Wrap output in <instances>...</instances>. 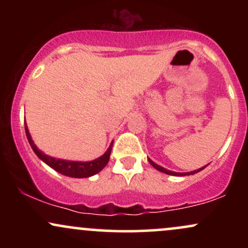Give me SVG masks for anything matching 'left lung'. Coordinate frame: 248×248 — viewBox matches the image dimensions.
I'll return each mask as SVG.
<instances>
[{
    "label": "left lung",
    "mask_w": 248,
    "mask_h": 248,
    "mask_svg": "<svg viewBox=\"0 0 248 248\" xmlns=\"http://www.w3.org/2000/svg\"><path fill=\"white\" fill-rule=\"evenodd\" d=\"M148 161H149V163L152 164V166H153L154 168H155L156 170H158V171H161V172L167 173V175H171V176H189V175H195V173H197L198 171H201V170H203L204 168H206V166H205V167H202V168H199V169H197V170H193V171H189V172H175V171H171V170L166 169V168L158 166V164H156L155 162H153L152 160H150V158H148Z\"/></svg>",
    "instance_id": "1"
}]
</instances>
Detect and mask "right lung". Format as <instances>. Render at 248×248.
<instances>
[{"mask_svg": "<svg viewBox=\"0 0 248 248\" xmlns=\"http://www.w3.org/2000/svg\"><path fill=\"white\" fill-rule=\"evenodd\" d=\"M25 126V134H27L28 141H29L31 148L35 152V154L38 156L41 160L46 163L47 166L55 169L56 171L64 176H69V177H75V178H86L91 177V176L95 175V173L100 172L106 164L109 161L110 152H112L113 142L109 144L108 149L105 152L104 155H101L100 157L95 158L93 161L88 162H81V161H67V160H62V158H55L52 156L45 155L42 150H39L35 143H33L32 138H31L29 129H28L27 122L24 124Z\"/></svg>", "mask_w": 248, "mask_h": 248, "instance_id": "1", "label": "right lung"}]
</instances>
